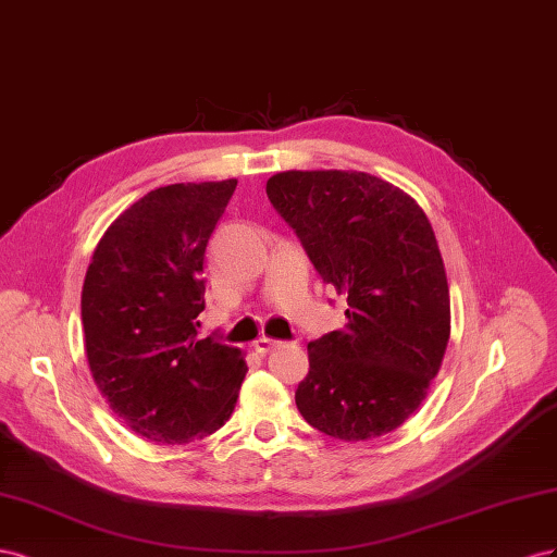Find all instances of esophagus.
I'll return each mask as SVG.
<instances>
[{"mask_svg": "<svg viewBox=\"0 0 557 557\" xmlns=\"http://www.w3.org/2000/svg\"><path fill=\"white\" fill-rule=\"evenodd\" d=\"M277 345V341H273V338H265V336H261L257 343H253V349H257V355H268L270 349H273Z\"/></svg>", "mask_w": 557, "mask_h": 557, "instance_id": "1", "label": "esophagus"}]
</instances>
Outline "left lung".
Here are the masks:
<instances>
[{
	"label": "left lung",
	"instance_id": "8db88e82",
	"mask_svg": "<svg viewBox=\"0 0 557 557\" xmlns=\"http://www.w3.org/2000/svg\"><path fill=\"white\" fill-rule=\"evenodd\" d=\"M265 194L324 284L347 298V326L308 343L300 416L341 441L392 432L422 404L450 338L432 224L401 188L367 172L289 170Z\"/></svg>",
	"mask_w": 557,
	"mask_h": 557
}]
</instances>
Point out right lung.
Returning <instances> with one entry per match:
<instances>
[{"label":"right lung","mask_w":557,"mask_h":557,"mask_svg":"<svg viewBox=\"0 0 557 557\" xmlns=\"http://www.w3.org/2000/svg\"><path fill=\"white\" fill-rule=\"evenodd\" d=\"M237 180L149 190L109 226L82 292L95 385L135 434L156 443L210 436L237 401V347L198 338L205 249Z\"/></svg>","instance_id":"1"}]
</instances>
